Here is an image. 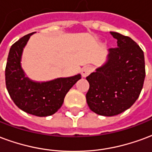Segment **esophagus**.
<instances>
[{"mask_svg":"<svg viewBox=\"0 0 152 152\" xmlns=\"http://www.w3.org/2000/svg\"><path fill=\"white\" fill-rule=\"evenodd\" d=\"M91 71H92V68H91V66L87 65V66H84L83 68L82 69L81 74H82V76H83V77H86L91 73Z\"/></svg>","mask_w":152,"mask_h":152,"instance_id":"1","label":"esophagus"}]
</instances>
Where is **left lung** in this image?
Instances as JSON below:
<instances>
[{
  "instance_id": "1",
  "label": "left lung",
  "mask_w": 152,
  "mask_h": 152,
  "mask_svg": "<svg viewBox=\"0 0 152 152\" xmlns=\"http://www.w3.org/2000/svg\"><path fill=\"white\" fill-rule=\"evenodd\" d=\"M117 48H109L107 61L87 77L90 87L86 99L98 115L113 117L132 106L145 79L144 54L128 36L110 31Z\"/></svg>"
}]
</instances>
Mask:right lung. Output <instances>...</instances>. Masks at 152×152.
Listing matches in <instances>:
<instances>
[{"instance_id": "obj_1", "label": "right lung", "mask_w": 152, "mask_h": 152, "mask_svg": "<svg viewBox=\"0 0 152 152\" xmlns=\"http://www.w3.org/2000/svg\"><path fill=\"white\" fill-rule=\"evenodd\" d=\"M35 32L23 36L11 46L5 68V83L14 104L23 111L37 117H47L58 111L65 95L81 78L80 74L36 82L27 77L22 67L23 48Z\"/></svg>"}]
</instances>
